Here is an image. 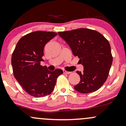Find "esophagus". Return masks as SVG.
<instances>
[{"label": "esophagus", "mask_w": 126, "mask_h": 126, "mask_svg": "<svg viewBox=\"0 0 126 126\" xmlns=\"http://www.w3.org/2000/svg\"><path fill=\"white\" fill-rule=\"evenodd\" d=\"M63 74H69L71 73V72L66 71H65V70H63Z\"/></svg>", "instance_id": "34e87169"}]
</instances>
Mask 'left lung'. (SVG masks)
<instances>
[{"mask_svg":"<svg viewBox=\"0 0 126 126\" xmlns=\"http://www.w3.org/2000/svg\"><path fill=\"white\" fill-rule=\"evenodd\" d=\"M58 35L84 66L83 72L77 71L80 81L74 89L81 93L98 90L106 82L113 63L109 41L97 31L87 28L60 32Z\"/></svg>","mask_w":126,"mask_h":126,"instance_id":"1","label":"left lung"}]
</instances>
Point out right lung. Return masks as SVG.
Masks as SVG:
<instances>
[{
  "instance_id": "right-lung-1",
  "label": "right lung",
  "mask_w": 126,
  "mask_h": 126,
  "mask_svg": "<svg viewBox=\"0 0 126 126\" xmlns=\"http://www.w3.org/2000/svg\"><path fill=\"white\" fill-rule=\"evenodd\" d=\"M57 35L53 32L35 31L20 38L12 56V65L15 78L30 95L42 97L49 95L54 90L57 79L63 73L57 69L50 71L44 61L46 44Z\"/></svg>"
}]
</instances>
